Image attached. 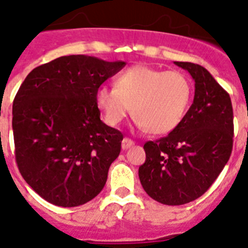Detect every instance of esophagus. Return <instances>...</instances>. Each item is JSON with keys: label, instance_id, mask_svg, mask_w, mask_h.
Wrapping results in <instances>:
<instances>
[{"label": "esophagus", "instance_id": "1", "mask_svg": "<svg viewBox=\"0 0 248 248\" xmlns=\"http://www.w3.org/2000/svg\"><path fill=\"white\" fill-rule=\"evenodd\" d=\"M133 144H135V142L132 140H129V138H124V140H122V149H128V148L132 147Z\"/></svg>", "mask_w": 248, "mask_h": 248}]
</instances>
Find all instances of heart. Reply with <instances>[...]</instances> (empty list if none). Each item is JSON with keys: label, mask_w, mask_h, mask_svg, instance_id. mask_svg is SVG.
I'll use <instances>...</instances> for the list:
<instances>
[{"label": "heart", "mask_w": 248, "mask_h": 248, "mask_svg": "<svg viewBox=\"0 0 248 248\" xmlns=\"http://www.w3.org/2000/svg\"><path fill=\"white\" fill-rule=\"evenodd\" d=\"M192 98L188 78L179 71L138 64L120 73L115 88H98L95 101L106 124L117 126L129 113L140 128L165 135L184 120Z\"/></svg>", "instance_id": "heart-1"}]
</instances>
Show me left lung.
<instances>
[{"instance_id": "1", "label": "left lung", "mask_w": 248, "mask_h": 248, "mask_svg": "<svg viewBox=\"0 0 248 248\" xmlns=\"http://www.w3.org/2000/svg\"><path fill=\"white\" fill-rule=\"evenodd\" d=\"M194 80L193 104L166 137L144 144L140 184L153 200L181 205L208 191L232 150L233 113L230 95L200 64L175 62Z\"/></svg>"}]
</instances>
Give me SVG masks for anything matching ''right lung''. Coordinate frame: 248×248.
Listing matches in <instances>:
<instances>
[{"mask_svg":"<svg viewBox=\"0 0 248 248\" xmlns=\"http://www.w3.org/2000/svg\"><path fill=\"white\" fill-rule=\"evenodd\" d=\"M126 62L85 55L36 67L13 100L16 161L36 193L59 207L96 197L124 136L100 120L96 89Z\"/></svg>","mask_w":248,"mask_h":248,"instance_id":"right-lung-1","label":"right lung"}]
</instances>
